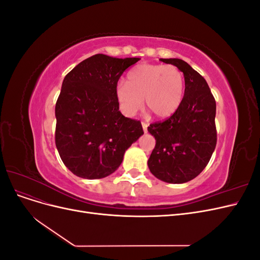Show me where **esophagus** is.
<instances>
[{"label":"esophagus","mask_w":260,"mask_h":260,"mask_svg":"<svg viewBox=\"0 0 260 260\" xmlns=\"http://www.w3.org/2000/svg\"><path fill=\"white\" fill-rule=\"evenodd\" d=\"M142 127H143V130L144 132H147V127H148V123L145 122V121H142Z\"/></svg>","instance_id":"esophagus-1"}]
</instances>
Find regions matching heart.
I'll use <instances>...</instances> for the list:
<instances>
[{"instance_id": "obj_1", "label": "heart", "mask_w": 260, "mask_h": 260, "mask_svg": "<svg viewBox=\"0 0 260 260\" xmlns=\"http://www.w3.org/2000/svg\"><path fill=\"white\" fill-rule=\"evenodd\" d=\"M184 78L175 66L142 64L128 74L127 84L119 83L116 98L121 112L133 116L144 104L156 117L174 114L183 98Z\"/></svg>"}]
</instances>
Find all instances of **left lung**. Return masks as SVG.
Wrapping results in <instances>:
<instances>
[{
    "label": "left lung",
    "instance_id": "obj_1",
    "mask_svg": "<svg viewBox=\"0 0 260 260\" xmlns=\"http://www.w3.org/2000/svg\"><path fill=\"white\" fill-rule=\"evenodd\" d=\"M161 61L183 73L185 90L177 111L147 128L156 140L147 165L157 179L184 183L205 169L215 151L216 101L206 80L186 61L179 58H161Z\"/></svg>",
    "mask_w": 260,
    "mask_h": 260
}]
</instances>
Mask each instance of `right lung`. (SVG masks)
Wrapping results in <instances>:
<instances>
[{
  "label": "right lung",
  "instance_id": "right-lung-1",
  "mask_svg": "<svg viewBox=\"0 0 260 260\" xmlns=\"http://www.w3.org/2000/svg\"><path fill=\"white\" fill-rule=\"evenodd\" d=\"M139 59L95 54L64 78L55 106V144L74 175L83 179L112 175L128 147L144 133L140 120L119 112L116 98L118 80Z\"/></svg>",
  "mask_w": 260,
  "mask_h": 260
}]
</instances>
